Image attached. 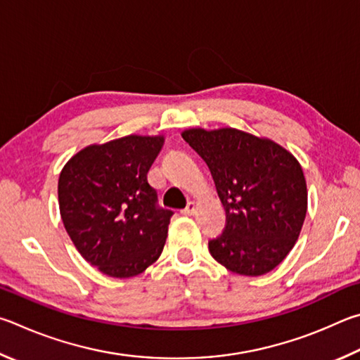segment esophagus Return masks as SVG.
<instances>
[{"label":"esophagus","mask_w":360,"mask_h":360,"mask_svg":"<svg viewBox=\"0 0 360 360\" xmlns=\"http://www.w3.org/2000/svg\"><path fill=\"white\" fill-rule=\"evenodd\" d=\"M196 209H198L196 204H194V202H188L186 209L181 210V213H184V215H194V213H196Z\"/></svg>","instance_id":"esophagus-1"}]
</instances>
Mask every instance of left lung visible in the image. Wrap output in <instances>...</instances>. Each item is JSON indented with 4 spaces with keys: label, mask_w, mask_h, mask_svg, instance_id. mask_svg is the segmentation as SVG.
Returning <instances> with one entry per match:
<instances>
[{
    "label": "left lung",
    "mask_w": 360,
    "mask_h": 360,
    "mask_svg": "<svg viewBox=\"0 0 360 360\" xmlns=\"http://www.w3.org/2000/svg\"><path fill=\"white\" fill-rule=\"evenodd\" d=\"M181 137L209 166L226 228L212 238L213 259L245 276L274 270L297 242L307 215V181L292 153L236 128H191Z\"/></svg>",
    "instance_id": "8db88e82"
}]
</instances>
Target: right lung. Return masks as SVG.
I'll use <instances>...</instances> for the list:
<instances>
[{
    "label": "right lung",
    "instance_id": "add662e5",
    "mask_svg": "<svg viewBox=\"0 0 360 360\" xmlns=\"http://www.w3.org/2000/svg\"><path fill=\"white\" fill-rule=\"evenodd\" d=\"M164 136H124L75 153L58 179L68 236L93 267L113 278L142 274L161 256L172 210L158 205L147 174Z\"/></svg>",
    "mask_w": 360,
    "mask_h": 360
}]
</instances>
